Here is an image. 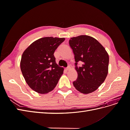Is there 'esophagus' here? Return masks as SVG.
I'll use <instances>...</instances> for the list:
<instances>
[{
	"mask_svg": "<svg viewBox=\"0 0 130 130\" xmlns=\"http://www.w3.org/2000/svg\"><path fill=\"white\" fill-rule=\"evenodd\" d=\"M65 69H66V71H68V70H69L70 69V66L67 67Z\"/></svg>",
	"mask_w": 130,
	"mask_h": 130,
	"instance_id": "esophagus-1",
	"label": "esophagus"
}]
</instances>
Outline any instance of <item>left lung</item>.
I'll use <instances>...</instances> for the list:
<instances>
[{"mask_svg": "<svg viewBox=\"0 0 130 130\" xmlns=\"http://www.w3.org/2000/svg\"><path fill=\"white\" fill-rule=\"evenodd\" d=\"M69 43L74 54L78 74L76 80L73 82L74 86L83 94L95 91L107 75L109 56L107 52L95 38L87 35L72 37ZM78 62L83 63L81 67L77 66Z\"/></svg>", "mask_w": 130, "mask_h": 130, "instance_id": "obj_1", "label": "left lung"}]
</instances>
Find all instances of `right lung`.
<instances>
[{"instance_id": "add662e5", "label": "right lung", "mask_w": 130, "mask_h": 130, "mask_svg": "<svg viewBox=\"0 0 130 130\" xmlns=\"http://www.w3.org/2000/svg\"><path fill=\"white\" fill-rule=\"evenodd\" d=\"M64 40V38H41L23 53L21 71L27 84L34 91L45 94L56 87L63 73V68L56 63L54 54Z\"/></svg>"}]
</instances>
